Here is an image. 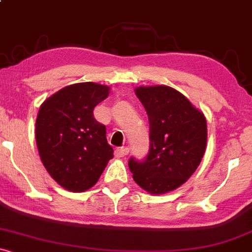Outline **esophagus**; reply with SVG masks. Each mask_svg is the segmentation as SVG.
Returning <instances> with one entry per match:
<instances>
[{
    "label": "esophagus",
    "instance_id": "1",
    "mask_svg": "<svg viewBox=\"0 0 252 252\" xmlns=\"http://www.w3.org/2000/svg\"><path fill=\"white\" fill-rule=\"evenodd\" d=\"M128 153H129V148L128 147H119V148H116V151H115V156L117 158L126 157Z\"/></svg>",
    "mask_w": 252,
    "mask_h": 252
}]
</instances>
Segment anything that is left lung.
Masks as SVG:
<instances>
[{
    "instance_id": "8db88e82",
    "label": "left lung",
    "mask_w": 252,
    "mask_h": 252,
    "mask_svg": "<svg viewBox=\"0 0 252 252\" xmlns=\"http://www.w3.org/2000/svg\"><path fill=\"white\" fill-rule=\"evenodd\" d=\"M148 116L150 151L128 161L134 181L151 194L176 189L192 176L205 153L208 129L203 112L168 86L137 87Z\"/></svg>"
}]
</instances>
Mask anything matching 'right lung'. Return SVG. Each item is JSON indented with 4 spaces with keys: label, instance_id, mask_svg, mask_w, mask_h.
Masks as SVG:
<instances>
[{
    "label": "right lung",
    "instance_id": "right-lung-1",
    "mask_svg": "<svg viewBox=\"0 0 252 252\" xmlns=\"http://www.w3.org/2000/svg\"><path fill=\"white\" fill-rule=\"evenodd\" d=\"M110 87L94 82L60 89L41 105L36 119V144L50 176L70 192L94 186L113 158L106 126L94 118V107Z\"/></svg>",
    "mask_w": 252,
    "mask_h": 252
}]
</instances>
